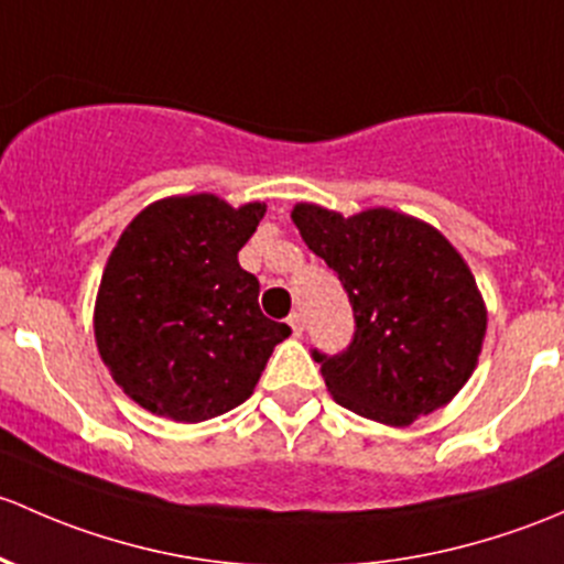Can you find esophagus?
<instances>
[{
    "label": "esophagus",
    "mask_w": 564,
    "mask_h": 564,
    "mask_svg": "<svg viewBox=\"0 0 564 564\" xmlns=\"http://www.w3.org/2000/svg\"><path fill=\"white\" fill-rule=\"evenodd\" d=\"M288 325H290V330H293V336L304 334V321H301L299 312H293V315L288 317Z\"/></svg>",
    "instance_id": "esophagus-1"
}]
</instances>
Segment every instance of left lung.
<instances>
[{
    "mask_svg": "<svg viewBox=\"0 0 564 564\" xmlns=\"http://www.w3.org/2000/svg\"><path fill=\"white\" fill-rule=\"evenodd\" d=\"M290 217L339 276L356 317L347 350H312L330 397L388 426H410L448 404L486 336L484 299L451 241L391 208L341 217L299 203Z\"/></svg>",
    "mask_w": 564,
    "mask_h": 564,
    "instance_id": "left-lung-1",
    "label": "left lung"
}]
</instances>
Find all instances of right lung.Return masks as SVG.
I'll return each instance as SVG.
<instances>
[{"label": "right lung", "instance_id": "1", "mask_svg": "<svg viewBox=\"0 0 564 564\" xmlns=\"http://www.w3.org/2000/svg\"><path fill=\"white\" fill-rule=\"evenodd\" d=\"M265 203L176 195L143 208L102 271L95 339L116 386L154 415L200 423L252 397L284 323L260 312L239 249Z\"/></svg>", "mask_w": 564, "mask_h": 564}]
</instances>
